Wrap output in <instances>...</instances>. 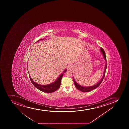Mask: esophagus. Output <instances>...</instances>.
Instances as JSON below:
<instances>
[{"instance_id":"1","label":"esophagus","mask_w":129,"mask_h":129,"mask_svg":"<svg viewBox=\"0 0 129 129\" xmlns=\"http://www.w3.org/2000/svg\"><path fill=\"white\" fill-rule=\"evenodd\" d=\"M72 68V67H71V66H69V67H68V69H71Z\"/></svg>"}]
</instances>
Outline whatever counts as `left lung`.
<instances>
[{"mask_svg":"<svg viewBox=\"0 0 129 129\" xmlns=\"http://www.w3.org/2000/svg\"><path fill=\"white\" fill-rule=\"evenodd\" d=\"M100 51L101 52V53H102V55L103 56V58H104V60H105V62H106V65H105V66L103 76L102 79H101V80L99 82H98L95 84H94V85L90 86V87H86V86H83L80 85L77 82H76L75 79L74 78V84H75V87H76V88L77 89H79V90L81 91H82V92H88L92 90L93 89H95L97 88L101 84V83L102 81L103 80V79L104 78L105 73H106V68H107V61H106V53H105L104 50H103V49L101 48L100 49Z\"/></svg>","mask_w":129,"mask_h":129,"instance_id":"left-lung-1","label":"left lung"}]
</instances>
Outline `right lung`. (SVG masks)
Returning <instances> with one entry per match:
<instances>
[{"mask_svg": "<svg viewBox=\"0 0 129 129\" xmlns=\"http://www.w3.org/2000/svg\"><path fill=\"white\" fill-rule=\"evenodd\" d=\"M44 39H42L41 40H39L38 41H37L36 43L38 42L39 41H40V40H42ZM67 69L64 70L63 72H62V73H61V74L59 76V77H57V79L55 80V81L53 82L52 83L47 84V85H42V84H40L38 83H36L33 80V79L31 78V76L30 75L29 73H28V74L29 76L31 82H32V84H33L34 86L35 87L42 92H45L46 93H52V92H53L57 90L60 87V84H61V79L62 78V76L64 74L67 72Z\"/></svg>", "mask_w": 129, "mask_h": 129, "instance_id": "1", "label": "right lung"}]
</instances>
